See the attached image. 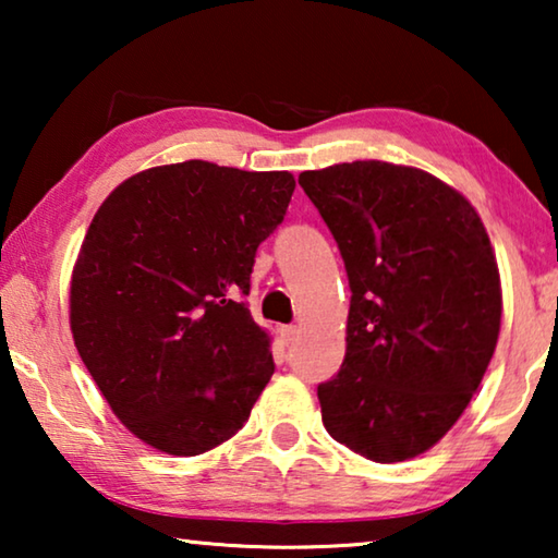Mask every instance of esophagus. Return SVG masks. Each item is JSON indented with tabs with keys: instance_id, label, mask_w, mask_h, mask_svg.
Segmentation results:
<instances>
[{
	"instance_id": "esophagus-1",
	"label": "esophagus",
	"mask_w": 558,
	"mask_h": 558,
	"mask_svg": "<svg viewBox=\"0 0 558 558\" xmlns=\"http://www.w3.org/2000/svg\"><path fill=\"white\" fill-rule=\"evenodd\" d=\"M278 332H280V342L288 347V344L292 342V339H295V335H298V327H295V325H280V327H278Z\"/></svg>"
}]
</instances>
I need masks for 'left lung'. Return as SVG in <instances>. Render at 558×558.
<instances>
[{
  "mask_svg": "<svg viewBox=\"0 0 558 558\" xmlns=\"http://www.w3.org/2000/svg\"><path fill=\"white\" fill-rule=\"evenodd\" d=\"M298 182L352 288L342 369L317 386L325 428L366 460H411L456 426L495 354L502 286L485 223L405 165L359 159Z\"/></svg>",
  "mask_w": 558,
  "mask_h": 558,
  "instance_id": "left-lung-1",
  "label": "left lung"
}]
</instances>
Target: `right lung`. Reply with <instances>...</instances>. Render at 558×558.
<instances>
[{
	"label": "right lung",
	"mask_w": 558,
	"mask_h": 558,
	"mask_svg": "<svg viewBox=\"0 0 558 558\" xmlns=\"http://www.w3.org/2000/svg\"><path fill=\"white\" fill-rule=\"evenodd\" d=\"M295 177L204 159L132 174L100 204L71 276V332L122 426L192 458L248 421L272 376L243 295Z\"/></svg>",
	"instance_id": "1"
}]
</instances>
